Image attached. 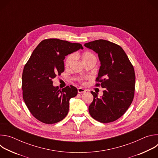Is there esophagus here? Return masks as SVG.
<instances>
[{
	"label": "esophagus",
	"mask_w": 158,
	"mask_h": 158,
	"mask_svg": "<svg viewBox=\"0 0 158 158\" xmlns=\"http://www.w3.org/2000/svg\"><path fill=\"white\" fill-rule=\"evenodd\" d=\"M77 91H78V93H82L85 91V90L82 87H79L77 89Z\"/></svg>",
	"instance_id": "esophagus-1"
}]
</instances>
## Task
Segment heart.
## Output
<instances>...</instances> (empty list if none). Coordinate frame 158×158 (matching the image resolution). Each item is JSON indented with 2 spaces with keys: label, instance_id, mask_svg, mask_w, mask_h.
<instances>
[{
  "label": "heart",
  "instance_id": "heart-1",
  "mask_svg": "<svg viewBox=\"0 0 158 158\" xmlns=\"http://www.w3.org/2000/svg\"><path fill=\"white\" fill-rule=\"evenodd\" d=\"M82 60L84 61V63L87 62L91 60H96V56L92 52H84L82 54ZM74 59V54L69 55L68 56L66 57V59L65 60V62H64L65 66V67H69L72 64ZM77 80L82 84H84L85 82H84L85 78H84V77H78Z\"/></svg>",
  "mask_w": 158,
  "mask_h": 158
}]
</instances>
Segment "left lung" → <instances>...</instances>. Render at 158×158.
<instances>
[{
  "label": "left lung",
  "instance_id": "left-lung-1",
  "mask_svg": "<svg viewBox=\"0 0 158 158\" xmlns=\"http://www.w3.org/2000/svg\"><path fill=\"white\" fill-rule=\"evenodd\" d=\"M84 46L98 54L101 67L95 85L104 88L101 98L91 92L94 99L89 106V114L99 122H113L125 113L134 99L136 77L133 65L115 43L99 39L85 43Z\"/></svg>",
  "mask_w": 158,
  "mask_h": 158
}]
</instances>
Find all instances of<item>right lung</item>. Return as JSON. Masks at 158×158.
<instances>
[{
	"instance_id": "obj_1",
	"label": "right lung",
	"mask_w": 158,
	"mask_h": 158,
	"mask_svg": "<svg viewBox=\"0 0 158 158\" xmlns=\"http://www.w3.org/2000/svg\"><path fill=\"white\" fill-rule=\"evenodd\" d=\"M80 49L81 44L58 39L42 40L25 64L22 77L24 101L32 116L45 124H55L67 114L69 99L77 89L67 85L62 90L52 79L64 71L65 56Z\"/></svg>"
}]
</instances>
